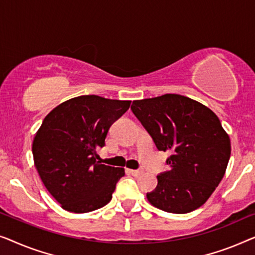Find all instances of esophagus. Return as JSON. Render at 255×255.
<instances>
[{"label": "esophagus", "mask_w": 255, "mask_h": 255, "mask_svg": "<svg viewBox=\"0 0 255 255\" xmlns=\"http://www.w3.org/2000/svg\"><path fill=\"white\" fill-rule=\"evenodd\" d=\"M129 173L131 175H134V177H139V175L143 174V171L142 170H129Z\"/></svg>", "instance_id": "obj_1"}]
</instances>
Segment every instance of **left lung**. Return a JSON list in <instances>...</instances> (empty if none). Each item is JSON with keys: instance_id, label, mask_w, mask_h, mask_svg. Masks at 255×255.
Returning <instances> with one entry per match:
<instances>
[{"instance_id": "left-lung-1", "label": "left lung", "mask_w": 255, "mask_h": 255, "mask_svg": "<svg viewBox=\"0 0 255 255\" xmlns=\"http://www.w3.org/2000/svg\"><path fill=\"white\" fill-rule=\"evenodd\" d=\"M131 112L159 151H170V170L157 175L146 193L152 206L187 214L210 198L224 177L231 155L229 135L213 111L188 97L166 93L134 100Z\"/></svg>"}]
</instances>
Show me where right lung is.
<instances>
[{
    "mask_svg": "<svg viewBox=\"0 0 255 255\" xmlns=\"http://www.w3.org/2000/svg\"><path fill=\"white\" fill-rule=\"evenodd\" d=\"M130 103L80 96L60 104L42 121L32 144L34 165L64 210L89 213L112 200L125 170L97 162V150Z\"/></svg>",
    "mask_w": 255,
    "mask_h": 255,
    "instance_id": "add662e5",
    "label": "right lung"
}]
</instances>
